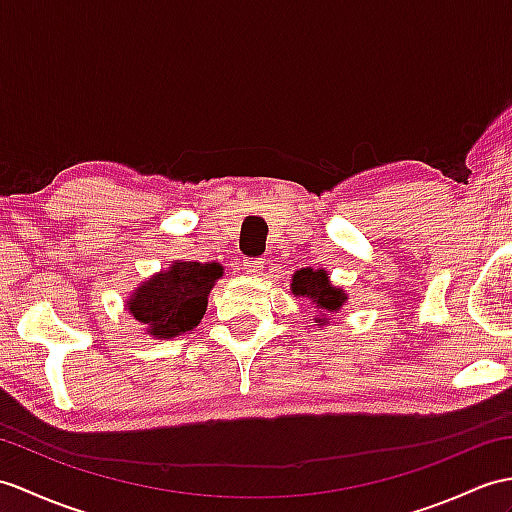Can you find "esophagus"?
Masks as SVG:
<instances>
[{"label": "esophagus", "instance_id": "obj_1", "mask_svg": "<svg viewBox=\"0 0 512 512\" xmlns=\"http://www.w3.org/2000/svg\"><path fill=\"white\" fill-rule=\"evenodd\" d=\"M261 270H264V261H261V259H246L244 261V272H246V275L259 277Z\"/></svg>", "mask_w": 512, "mask_h": 512}]
</instances>
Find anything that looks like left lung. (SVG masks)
Returning a JSON list of instances; mask_svg holds the SVG:
<instances>
[{
	"label": "left lung",
	"instance_id": "1",
	"mask_svg": "<svg viewBox=\"0 0 512 512\" xmlns=\"http://www.w3.org/2000/svg\"><path fill=\"white\" fill-rule=\"evenodd\" d=\"M290 290L294 296L307 299L314 307V323L318 327H327L334 323V316L344 310L349 301L347 290L338 288L334 281L329 279V272L325 268H301L292 275Z\"/></svg>",
	"mask_w": 512,
	"mask_h": 512
}]
</instances>
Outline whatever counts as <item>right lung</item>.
<instances>
[{
	"label": "right lung",
	"mask_w": 512,
	"mask_h": 512,
	"mask_svg": "<svg viewBox=\"0 0 512 512\" xmlns=\"http://www.w3.org/2000/svg\"><path fill=\"white\" fill-rule=\"evenodd\" d=\"M224 277L218 261L174 259L157 275L141 281L124 301V310L154 340H172L200 325L209 292Z\"/></svg>",
	"instance_id": "1"
}]
</instances>
